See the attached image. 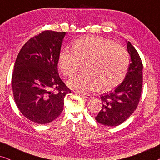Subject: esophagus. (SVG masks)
Returning <instances> with one entry per match:
<instances>
[{
	"label": "esophagus",
	"mask_w": 160,
	"mask_h": 160,
	"mask_svg": "<svg viewBox=\"0 0 160 160\" xmlns=\"http://www.w3.org/2000/svg\"><path fill=\"white\" fill-rule=\"evenodd\" d=\"M78 95L80 96H82V98H87V99H90L92 98V95H87V94H85V93H78Z\"/></svg>",
	"instance_id": "esophagus-1"
}]
</instances>
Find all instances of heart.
Listing matches in <instances>:
<instances>
[{
  "label": "heart",
  "instance_id": "1",
  "mask_svg": "<svg viewBox=\"0 0 160 160\" xmlns=\"http://www.w3.org/2000/svg\"><path fill=\"white\" fill-rule=\"evenodd\" d=\"M84 62L86 71L72 78L69 86L84 93L99 88L106 91L125 78L130 55L122 46L99 36L82 37L73 43V49L66 48L59 54V68L68 77L73 76Z\"/></svg>",
  "mask_w": 160,
  "mask_h": 160
}]
</instances>
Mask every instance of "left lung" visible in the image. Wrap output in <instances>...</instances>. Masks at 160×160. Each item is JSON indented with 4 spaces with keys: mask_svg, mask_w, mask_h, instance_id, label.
Here are the masks:
<instances>
[{
    "mask_svg": "<svg viewBox=\"0 0 160 160\" xmlns=\"http://www.w3.org/2000/svg\"><path fill=\"white\" fill-rule=\"evenodd\" d=\"M131 63L125 78L115 89L102 95V107L95 119L106 126H118L137 108L143 86V63L137 50L128 41Z\"/></svg>",
    "mask_w": 160,
    "mask_h": 160,
    "instance_id": "1",
    "label": "left lung"
}]
</instances>
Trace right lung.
Here are the masks:
<instances>
[{
	"label": "right lung",
	"mask_w": 160,
	"mask_h": 160,
	"mask_svg": "<svg viewBox=\"0 0 160 160\" xmlns=\"http://www.w3.org/2000/svg\"><path fill=\"white\" fill-rule=\"evenodd\" d=\"M65 32L45 30L28 41L19 51L12 78L14 101L23 116L47 124L62 113L71 90L61 80L58 64Z\"/></svg>",
	"instance_id": "right-lung-1"
}]
</instances>
